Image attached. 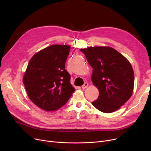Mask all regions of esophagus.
<instances>
[{"instance_id": "esophagus-1", "label": "esophagus", "mask_w": 151, "mask_h": 151, "mask_svg": "<svg viewBox=\"0 0 151 151\" xmlns=\"http://www.w3.org/2000/svg\"><path fill=\"white\" fill-rule=\"evenodd\" d=\"M88 86V83H84V84L82 86V89H86Z\"/></svg>"}]
</instances>
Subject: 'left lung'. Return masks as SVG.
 <instances>
[{
	"label": "left lung",
	"instance_id": "8db88e82",
	"mask_svg": "<svg viewBox=\"0 0 151 151\" xmlns=\"http://www.w3.org/2000/svg\"><path fill=\"white\" fill-rule=\"evenodd\" d=\"M80 51L93 68L91 80L99 91L92 104L101 112L115 111L133 93L134 76L130 63L113 47H88Z\"/></svg>",
	"mask_w": 151,
	"mask_h": 151
}]
</instances>
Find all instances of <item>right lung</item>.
Here are the masks:
<instances>
[{
    "instance_id": "right-lung-1",
    "label": "right lung",
    "mask_w": 151,
    "mask_h": 151,
    "mask_svg": "<svg viewBox=\"0 0 151 151\" xmlns=\"http://www.w3.org/2000/svg\"><path fill=\"white\" fill-rule=\"evenodd\" d=\"M70 46L55 45L40 51L28 63L23 77L28 97L46 111L64 105L75 91L65 63Z\"/></svg>"
}]
</instances>
